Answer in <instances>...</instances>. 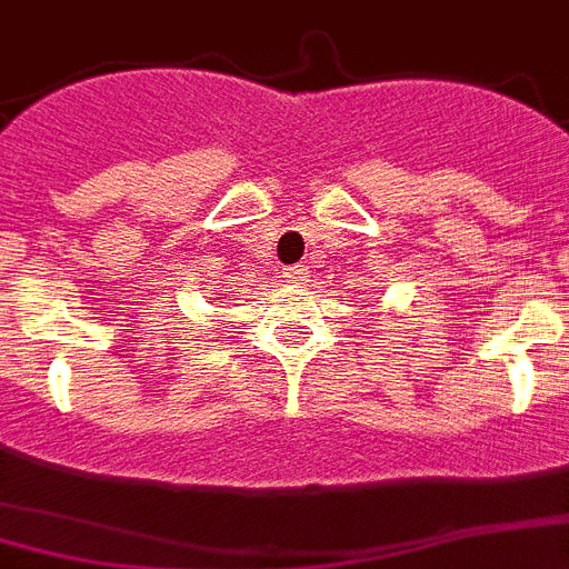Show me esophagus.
<instances>
[{"instance_id":"1","label":"esophagus","mask_w":569,"mask_h":569,"mask_svg":"<svg viewBox=\"0 0 569 569\" xmlns=\"http://www.w3.org/2000/svg\"><path fill=\"white\" fill-rule=\"evenodd\" d=\"M308 276L310 270L305 264H293L284 270V279L290 281V284H296V288H302V284H308Z\"/></svg>"}]
</instances>
